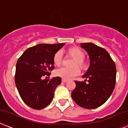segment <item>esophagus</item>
<instances>
[{"mask_svg":"<svg viewBox=\"0 0 128 128\" xmlns=\"http://www.w3.org/2000/svg\"><path fill=\"white\" fill-rule=\"evenodd\" d=\"M62 82H68V80H67V79H64V78H63V79L62 80Z\"/></svg>","mask_w":128,"mask_h":128,"instance_id":"34e87169","label":"esophagus"}]
</instances>
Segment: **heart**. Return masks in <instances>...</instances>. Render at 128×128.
Segmentation results:
<instances>
[{"label":"heart","instance_id":"obj_1","mask_svg":"<svg viewBox=\"0 0 128 128\" xmlns=\"http://www.w3.org/2000/svg\"><path fill=\"white\" fill-rule=\"evenodd\" d=\"M68 56L73 58L71 66L72 68H61L55 71V74L57 76L61 77L64 79H70L80 74V70L78 66L82 70H86L88 68V63L86 61L84 53L81 49L78 47H70L66 51ZM54 64L57 66H60L62 63V54L60 51L55 53L53 57Z\"/></svg>","mask_w":128,"mask_h":128}]
</instances>
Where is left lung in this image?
I'll return each instance as SVG.
<instances>
[{
	"label": "left lung",
	"instance_id": "8db88e82",
	"mask_svg": "<svg viewBox=\"0 0 128 128\" xmlns=\"http://www.w3.org/2000/svg\"><path fill=\"white\" fill-rule=\"evenodd\" d=\"M81 47L89 55L90 66L82 76L86 78L84 82L75 81L76 88L71 96L78 106L94 109L105 103L113 92L116 68L104 48L90 42L81 43Z\"/></svg>",
	"mask_w": 128,
	"mask_h": 128
}]
</instances>
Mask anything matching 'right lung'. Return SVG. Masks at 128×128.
Masks as SVG:
<instances>
[{
  "mask_svg": "<svg viewBox=\"0 0 128 128\" xmlns=\"http://www.w3.org/2000/svg\"><path fill=\"white\" fill-rule=\"evenodd\" d=\"M64 44H38L26 49L17 60L15 83L21 98L29 107L41 110L51 103L62 79L44 77L50 76V71L54 68V55Z\"/></svg>",
  "mask_w": 128,
  "mask_h": 128,
  "instance_id": "obj_1",
  "label": "right lung"
}]
</instances>
